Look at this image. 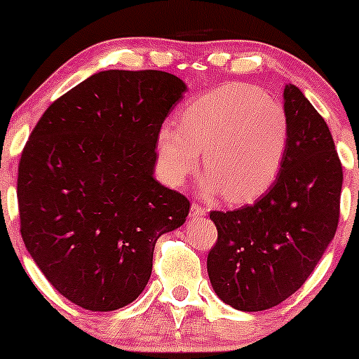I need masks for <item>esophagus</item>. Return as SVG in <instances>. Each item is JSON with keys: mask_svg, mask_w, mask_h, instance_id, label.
<instances>
[{"mask_svg": "<svg viewBox=\"0 0 359 359\" xmlns=\"http://www.w3.org/2000/svg\"><path fill=\"white\" fill-rule=\"evenodd\" d=\"M206 212H208V210H206L205 206H200V205L191 206V217H193V219H201V217L206 215Z\"/></svg>", "mask_w": 359, "mask_h": 359, "instance_id": "esophagus-1", "label": "esophagus"}]
</instances>
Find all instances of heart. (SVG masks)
<instances>
[{
    "label": "heart",
    "instance_id": "heart-1",
    "mask_svg": "<svg viewBox=\"0 0 359 359\" xmlns=\"http://www.w3.org/2000/svg\"><path fill=\"white\" fill-rule=\"evenodd\" d=\"M290 144V119L276 100L247 83L203 93L182 112V126L166 121L158 133L163 177L180 186L205 163V186L229 203H248L280 175Z\"/></svg>",
    "mask_w": 359,
    "mask_h": 359
}]
</instances>
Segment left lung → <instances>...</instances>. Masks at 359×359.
Here are the masks:
<instances>
[{
    "label": "left lung",
    "mask_w": 359,
    "mask_h": 359,
    "mask_svg": "<svg viewBox=\"0 0 359 359\" xmlns=\"http://www.w3.org/2000/svg\"><path fill=\"white\" fill-rule=\"evenodd\" d=\"M290 144L276 182L253 205L212 212L210 283L238 311L287 300L318 266L339 224L342 165L327 123L295 85L283 92Z\"/></svg>",
    "instance_id": "8db88e82"
}]
</instances>
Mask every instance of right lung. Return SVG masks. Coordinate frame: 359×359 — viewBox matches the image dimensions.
I'll use <instances>...</instances> for the list:
<instances>
[{"label": "right lung", "mask_w": 359, "mask_h": 359, "mask_svg": "<svg viewBox=\"0 0 359 359\" xmlns=\"http://www.w3.org/2000/svg\"><path fill=\"white\" fill-rule=\"evenodd\" d=\"M186 90L163 71L95 72L45 111L25 144L20 234L52 287L83 309L133 302L158 238L189 215V200L154 179L159 128Z\"/></svg>", "instance_id": "add662e5"}]
</instances>
